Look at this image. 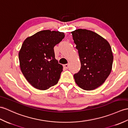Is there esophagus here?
Masks as SVG:
<instances>
[{
	"mask_svg": "<svg viewBox=\"0 0 128 128\" xmlns=\"http://www.w3.org/2000/svg\"><path fill=\"white\" fill-rule=\"evenodd\" d=\"M69 67V64H64L63 65V68L65 69H68Z\"/></svg>",
	"mask_w": 128,
	"mask_h": 128,
	"instance_id": "esophagus-1",
	"label": "esophagus"
}]
</instances>
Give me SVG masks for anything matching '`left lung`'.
<instances>
[{
	"label": "left lung",
	"instance_id": "left-lung-1",
	"mask_svg": "<svg viewBox=\"0 0 128 128\" xmlns=\"http://www.w3.org/2000/svg\"><path fill=\"white\" fill-rule=\"evenodd\" d=\"M78 50L81 69L74 75L80 88L92 90L102 86L111 73L114 56L108 41L93 31L78 29L71 32Z\"/></svg>",
	"mask_w": 128,
	"mask_h": 128
}]
</instances>
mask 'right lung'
I'll list each match as a JSON object with an SVG mask.
<instances>
[{
  "label": "right lung",
  "mask_w": 128,
  "mask_h": 128,
  "mask_svg": "<svg viewBox=\"0 0 128 128\" xmlns=\"http://www.w3.org/2000/svg\"><path fill=\"white\" fill-rule=\"evenodd\" d=\"M64 36L63 32L44 30L24 41L18 53L20 68L32 87L46 90L58 83L63 66L55 59L53 48Z\"/></svg>",
  "instance_id": "add662e5"
}]
</instances>
